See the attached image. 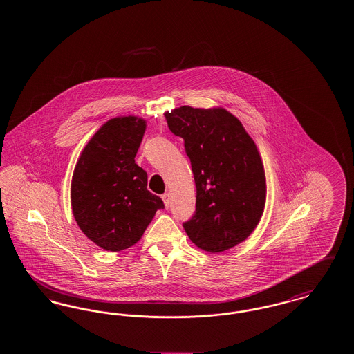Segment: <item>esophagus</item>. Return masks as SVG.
<instances>
[{
    "instance_id": "34e87169",
    "label": "esophagus",
    "mask_w": 354,
    "mask_h": 354,
    "mask_svg": "<svg viewBox=\"0 0 354 354\" xmlns=\"http://www.w3.org/2000/svg\"><path fill=\"white\" fill-rule=\"evenodd\" d=\"M162 199H163V202H165V207H166V208H169V194H163V195H162Z\"/></svg>"
}]
</instances>
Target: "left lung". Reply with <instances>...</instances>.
Instances as JSON below:
<instances>
[{
	"label": "left lung",
	"mask_w": 354,
	"mask_h": 354,
	"mask_svg": "<svg viewBox=\"0 0 354 354\" xmlns=\"http://www.w3.org/2000/svg\"><path fill=\"white\" fill-rule=\"evenodd\" d=\"M169 130L185 139L196 185V211L183 224L203 251L220 253L243 243L263 216L264 165L256 143L223 107L180 106L165 113Z\"/></svg>",
	"instance_id": "1"
}]
</instances>
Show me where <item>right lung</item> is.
Segmentation results:
<instances>
[{"instance_id": "right-lung-1", "label": "right lung", "mask_w": 354, "mask_h": 354, "mask_svg": "<svg viewBox=\"0 0 354 354\" xmlns=\"http://www.w3.org/2000/svg\"><path fill=\"white\" fill-rule=\"evenodd\" d=\"M146 126V119L135 115L109 119L90 138L73 172L74 219L104 251L133 247L165 207L147 189V172L135 163Z\"/></svg>"}]
</instances>
